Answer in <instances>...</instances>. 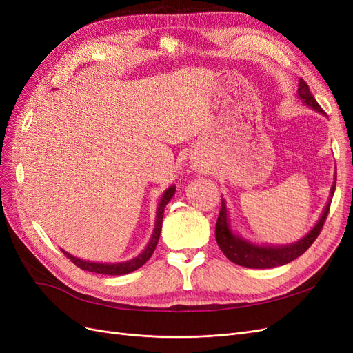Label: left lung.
Listing matches in <instances>:
<instances>
[{
	"mask_svg": "<svg viewBox=\"0 0 353 353\" xmlns=\"http://www.w3.org/2000/svg\"><path fill=\"white\" fill-rule=\"evenodd\" d=\"M297 97L301 99L306 105H309V108H312L314 110L324 114L321 105L316 103L311 90L307 87V83L302 78L299 81ZM334 190H336V183L333 184V187H331V197L334 194ZM330 203H331V199L328 200L323 215L315 223V227L309 231L302 240L287 244V245H259V244H253L248 240H244L240 236H237V234L232 232L230 227L227 203L225 200H222L219 216L216 221V228H215V237H216L219 249L231 262L245 266V268L265 270V268H275V266L285 265L299 258L301 254H303L309 248H311V244L316 240L319 232H321L324 227V222L330 212Z\"/></svg>",
	"mask_w": 353,
	"mask_h": 353,
	"instance_id": "left-lung-1",
	"label": "left lung"
}]
</instances>
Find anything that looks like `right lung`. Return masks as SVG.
Instances as JSON below:
<instances>
[{
    "mask_svg": "<svg viewBox=\"0 0 353 353\" xmlns=\"http://www.w3.org/2000/svg\"><path fill=\"white\" fill-rule=\"evenodd\" d=\"M175 194V185L169 187L162 199L159 201V206H157V212H156V222H154V230H153V236L148 241L147 248L137 256V258L131 259V261H126V262H119V263H100V262H90V261H83L79 258H74V256L69 254L68 252H65L61 249L63 254L68 256V259H70L74 265L78 266V268L83 270V271H90V272H95V274H104V275H123V274H130L135 270L140 268L143 266L148 259L152 258V254L156 249L159 237H160V231H162V222H163V212L165 208L169 203V200L174 197Z\"/></svg>",
    "mask_w": 353,
    "mask_h": 353,
    "instance_id": "1",
    "label": "right lung"
}]
</instances>
